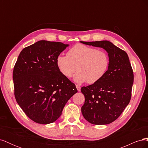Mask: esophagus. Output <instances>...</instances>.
Instances as JSON below:
<instances>
[{
	"instance_id": "34e87169",
	"label": "esophagus",
	"mask_w": 148,
	"mask_h": 148,
	"mask_svg": "<svg viewBox=\"0 0 148 148\" xmlns=\"http://www.w3.org/2000/svg\"><path fill=\"white\" fill-rule=\"evenodd\" d=\"M76 87H77V90L78 91H80V90H81V87H80L79 85H76Z\"/></svg>"
}]
</instances>
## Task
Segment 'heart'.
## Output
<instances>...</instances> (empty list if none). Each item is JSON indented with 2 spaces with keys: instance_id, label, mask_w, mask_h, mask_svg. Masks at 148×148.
I'll use <instances>...</instances> for the list:
<instances>
[{
  "instance_id": "obj_1",
  "label": "heart",
  "mask_w": 148,
  "mask_h": 148,
  "mask_svg": "<svg viewBox=\"0 0 148 148\" xmlns=\"http://www.w3.org/2000/svg\"><path fill=\"white\" fill-rule=\"evenodd\" d=\"M56 64L60 72L66 78L74 76L78 83L88 82L95 83L106 75L109 66V58L102 50L82 44H76L67 52L66 55H59L56 59Z\"/></svg>"
}]
</instances>
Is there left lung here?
Instances as JSON below:
<instances>
[{"label": "left lung", "instance_id": "1", "mask_svg": "<svg viewBox=\"0 0 148 148\" xmlns=\"http://www.w3.org/2000/svg\"><path fill=\"white\" fill-rule=\"evenodd\" d=\"M80 42L108 53L109 66L104 77L82 87L81 91L85 98L82 107L84 118L92 124H109L118 119L131 99L134 76L128 56L109 41Z\"/></svg>", "mask_w": 148, "mask_h": 148}]
</instances>
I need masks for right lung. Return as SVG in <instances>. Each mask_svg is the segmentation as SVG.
Listing matches in <instances>:
<instances>
[{"label":"right lung","instance_id":"obj_1","mask_svg":"<svg viewBox=\"0 0 148 148\" xmlns=\"http://www.w3.org/2000/svg\"><path fill=\"white\" fill-rule=\"evenodd\" d=\"M69 44L41 40L24 48L13 71L16 101L25 114L40 124L54 122L78 92L57 68L56 59Z\"/></svg>","mask_w":148,"mask_h":148}]
</instances>
